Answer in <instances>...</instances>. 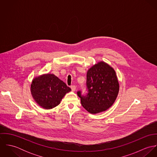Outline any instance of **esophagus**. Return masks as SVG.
I'll return each instance as SVG.
<instances>
[{
	"instance_id": "obj_1",
	"label": "esophagus",
	"mask_w": 157,
	"mask_h": 157,
	"mask_svg": "<svg viewBox=\"0 0 157 157\" xmlns=\"http://www.w3.org/2000/svg\"><path fill=\"white\" fill-rule=\"evenodd\" d=\"M71 90H72V91H75V90H76V87H75V85H72V86H71Z\"/></svg>"
}]
</instances>
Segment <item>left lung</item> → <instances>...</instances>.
I'll list each match as a JSON object with an SVG mask.
<instances>
[{
  "mask_svg": "<svg viewBox=\"0 0 157 157\" xmlns=\"http://www.w3.org/2000/svg\"><path fill=\"white\" fill-rule=\"evenodd\" d=\"M88 94L83 96L77 92L82 106L92 114L106 111L115 102L119 83L115 70L108 63L101 61L90 67L86 75Z\"/></svg>",
  "mask_w": 157,
  "mask_h": 157,
  "instance_id": "8db88e82",
  "label": "left lung"
}]
</instances>
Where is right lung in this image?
Listing matches in <instances>:
<instances>
[{
	"label": "right lung",
	"mask_w": 157,
	"mask_h": 157,
	"mask_svg": "<svg viewBox=\"0 0 157 157\" xmlns=\"http://www.w3.org/2000/svg\"><path fill=\"white\" fill-rule=\"evenodd\" d=\"M71 90L65 83L53 74L36 77L31 85V92L34 100L45 109H51L58 106L65 94Z\"/></svg>",
	"instance_id": "obj_1"
}]
</instances>
